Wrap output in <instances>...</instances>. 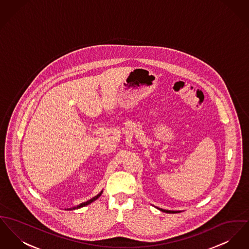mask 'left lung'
<instances>
[{
  "label": "left lung",
  "instance_id": "obj_1",
  "mask_svg": "<svg viewBox=\"0 0 249 249\" xmlns=\"http://www.w3.org/2000/svg\"><path fill=\"white\" fill-rule=\"evenodd\" d=\"M158 210H160L163 213H180V211H168V210H164V209H161V208H157Z\"/></svg>",
  "mask_w": 249,
  "mask_h": 249
}]
</instances>
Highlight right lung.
<instances>
[{"mask_svg":"<svg viewBox=\"0 0 249 249\" xmlns=\"http://www.w3.org/2000/svg\"><path fill=\"white\" fill-rule=\"evenodd\" d=\"M103 191H101L100 192V194H98L96 196H94V197H92L91 199H89L88 200L87 202H83V203H81L80 205H77V206H75V207H71V208H69V209H66V210H69V211H73V210H77V209H80V208H82V207H85V206H87V205L91 204L92 202H94L96 199H98L101 196H102V194H103Z\"/></svg>","mask_w":249,"mask_h":249,"instance_id":"obj_1","label":"right lung"}]
</instances>
